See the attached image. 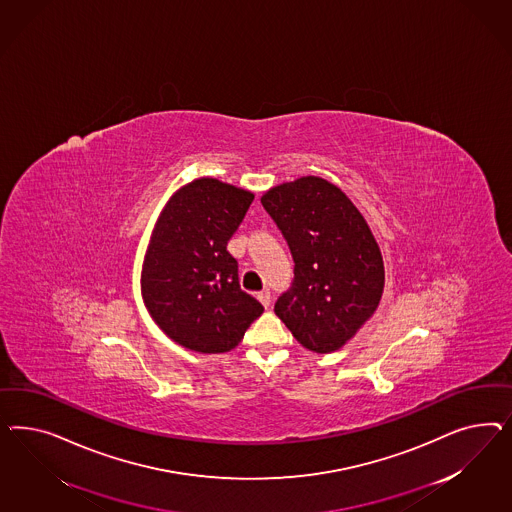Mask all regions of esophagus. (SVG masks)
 I'll use <instances>...</instances> for the list:
<instances>
[{"label":"esophagus","instance_id":"34e87169","mask_svg":"<svg viewBox=\"0 0 512 512\" xmlns=\"http://www.w3.org/2000/svg\"><path fill=\"white\" fill-rule=\"evenodd\" d=\"M257 298H259V302L263 304L264 308H268V306H270V300H272L270 291H261V293H257Z\"/></svg>","mask_w":512,"mask_h":512}]
</instances>
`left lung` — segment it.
<instances>
[{
    "label": "left lung",
    "mask_w": 512,
    "mask_h": 512,
    "mask_svg": "<svg viewBox=\"0 0 512 512\" xmlns=\"http://www.w3.org/2000/svg\"><path fill=\"white\" fill-rule=\"evenodd\" d=\"M261 202L295 261L276 315L306 349L338 351L383 295V257L366 219L341 189L317 176L272 187Z\"/></svg>",
    "instance_id": "1"
}]
</instances>
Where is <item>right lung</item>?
<instances>
[{
  "label": "right lung",
  "mask_w": 512,
  "mask_h": 512,
  "mask_svg": "<svg viewBox=\"0 0 512 512\" xmlns=\"http://www.w3.org/2000/svg\"><path fill=\"white\" fill-rule=\"evenodd\" d=\"M251 202L246 189L199 178L176 191L157 219L142 298L157 326L186 349L227 353L263 315V304L240 289L238 261L227 251Z\"/></svg>",
  "instance_id": "right-lung-1"
}]
</instances>
